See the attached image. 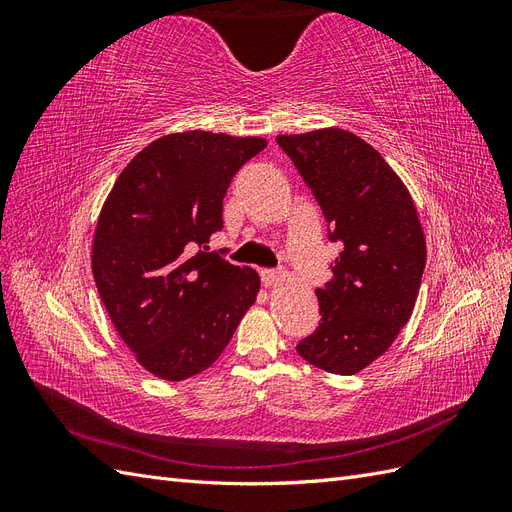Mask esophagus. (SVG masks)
I'll use <instances>...</instances> for the list:
<instances>
[{"instance_id":"1","label":"esophagus","mask_w":512,"mask_h":512,"mask_svg":"<svg viewBox=\"0 0 512 512\" xmlns=\"http://www.w3.org/2000/svg\"><path fill=\"white\" fill-rule=\"evenodd\" d=\"M260 277H262V284H265V286H277L282 282V275L273 271V269H260Z\"/></svg>"}]
</instances>
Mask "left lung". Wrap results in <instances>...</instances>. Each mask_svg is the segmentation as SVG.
Here are the masks:
<instances>
[{
	"label": "left lung",
	"mask_w": 512,
	"mask_h": 512,
	"mask_svg": "<svg viewBox=\"0 0 512 512\" xmlns=\"http://www.w3.org/2000/svg\"><path fill=\"white\" fill-rule=\"evenodd\" d=\"M344 245L318 288L320 322L297 344L307 363L352 376L389 350L410 320L425 237L406 185L363 138L339 128L277 136Z\"/></svg>",
	"instance_id": "8db88e82"
}]
</instances>
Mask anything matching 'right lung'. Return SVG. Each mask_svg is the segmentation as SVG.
<instances>
[{
    "mask_svg": "<svg viewBox=\"0 0 512 512\" xmlns=\"http://www.w3.org/2000/svg\"><path fill=\"white\" fill-rule=\"evenodd\" d=\"M265 147L258 136L168 134L106 198L91 269L117 333L153 376L179 382L211 367L256 301L258 273L205 243L224 226L232 177Z\"/></svg>",
    "mask_w": 512,
    "mask_h": 512,
    "instance_id": "right-lung-1",
    "label": "right lung"
}]
</instances>
